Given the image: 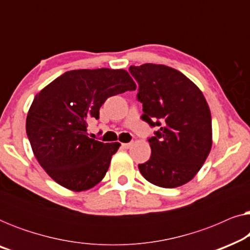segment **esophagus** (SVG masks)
<instances>
[{"label": "esophagus", "mask_w": 250, "mask_h": 250, "mask_svg": "<svg viewBox=\"0 0 250 250\" xmlns=\"http://www.w3.org/2000/svg\"><path fill=\"white\" fill-rule=\"evenodd\" d=\"M122 146H124L125 149H129V148H131V146H133V143H132V142H129V143H123Z\"/></svg>", "instance_id": "1"}]
</instances>
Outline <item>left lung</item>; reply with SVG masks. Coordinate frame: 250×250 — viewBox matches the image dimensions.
<instances>
[{
	"instance_id": "left-lung-1",
	"label": "left lung",
	"mask_w": 250,
	"mask_h": 250,
	"mask_svg": "<svg viewBox=\"0 0 250 250\" xmlns=\"http://www.w3.org/2000/svg\"><path fill=\"white\" fill-rule=\"evenodd\" d=\"M139 83L143 121L158 131L150 138V159L139 169L148 182L177 188L193 179L213 145L211 116L203 92L189 78L164 64L129 67Z\"/></svg>"
}]
</instances>
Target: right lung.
Returning <instances> with one entry per match:
<instances>
[{
  "instance_id": "1",
  "label": "right lung",
  "mask_w": 250,
  "mask_h": 250,
  "mask_svg": "<svg viewBox=\"0 0 250 250\" xmlns=\"http://www.w3.org/2000/svg\"><path fill=\"white\" fill-rule=\"evenodd\" d=\"M124 69H77L61 75L34 98L26 132L34 156L51 179L68 190L91 189L104 179L121 143L88 138L109 97L135 90Z\"/></svg>"
}]
</instances>
